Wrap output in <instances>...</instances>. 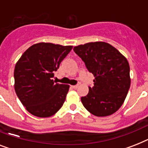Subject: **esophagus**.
Instances as JSON below:
<instances>
[{
    "label": "esophagus",
    "instance_id": "34e87169",
    "mask_svg": "<svg viewBox=\"0 0 148 148\" xmlns=\"http://www.w3.org/2000/svg\"><path fill=\"white\" fill-rule=\"evenodd\" d=\"M71 88H74V89H77V88H78V85H72Z\"/></svg>",
    "mask_w": 148,
    "mask_h": 148
}]
</instances>
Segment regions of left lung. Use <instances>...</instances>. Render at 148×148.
<instances>
[{"mask_svg": "<svg viewBox=\"0 0 148 148\" xmlns=\"http://www.w3.org/2000/svg\"><path fill=\"white\" fill-rule=\"evenodd\" d=\"M95 79L81 97L84 107L97 117L115 113L124 103L131 86L130 66L123 54L108 43H87L74 47Z\"/></svg>", "mask_w": 148, "mask_h": 148, "instance_id": "8db88e82", "label": "left lung"}]
</instances>
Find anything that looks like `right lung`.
<instances>
[{"instance_id": "add662e5", "label": "right lung", "mask_w": 148, "mask_h": 148, "mask_svg": "<svg viewBox=\"0 0 148 148\" xmlns=\"http://www.w3.org/2000/svg\"><path fill=\"white\" fill-rule=\"evenodd\" d=\"M73 46L38 43L24 52L15 65L14 89L31 114L48 117L64 103L70 86L54 82L53 73Z\"/></svg>"}]
</instances>
